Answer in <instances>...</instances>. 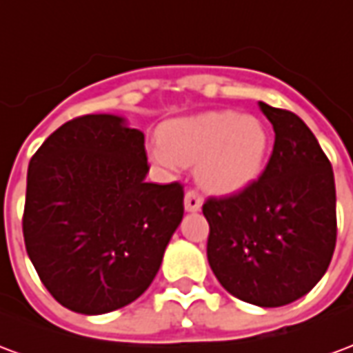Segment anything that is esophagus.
Masks as SVG:
<instances>
[{"label":"esophagus","instance_id":"1","mask_svg":"<svg viewBox=\"0 0 353 353\" xmlns=\"http://www.w3.org/2000/svg\"><path fill=\"white\" fill-rule=\"evenodd\" d=\"M203 207V199L201 195L194 192V190H188L186 195H184V208L188 212H197L199 208Z\"/></svg>","mask_w":353,"mask_h":353}]
</instances>
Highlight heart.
<instances>
[{"instance_id": "obj_1", "label": "heart", "mask_w": 353, "mask_h": 353, "mask_svg": "<svg viewBox=\"0 0 353 353\" xmlns=\"http://www.w3.org/2000/svg\"><path fill=\"white\" fill-rule=\"evenodd\" d=\"M271 148V130L261 118L208 110L167 123L154 158L165 167L195 165L205 190L235 194L258 182Z\"/></svg>"}]
</instances>
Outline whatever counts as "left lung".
Instances as JSON below:
<instances>
[{
    "mask_svg": "<svg viewBox=\"0 0 353 353\" xmlns=\"http://www.w3.org/2000/svg\"><path fill=\"white\" fill-rule=\"evenodd\" d=\"M274 130L265 173L228 197H208L207 258L236 299L284 307L327 271L336 243L335 176L327 156L297 114L259 101Z\"/></svg>",
    "mask_w": 353,
    "mask_h": 353,
    "instance_id": "1",
    "label": "left lung"
}]
</instances>
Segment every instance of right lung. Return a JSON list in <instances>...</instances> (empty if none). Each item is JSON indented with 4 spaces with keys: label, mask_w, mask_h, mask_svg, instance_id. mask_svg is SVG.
Returning a JSON list of instances; mask_svg holds the SVG:
<instances>
[{
    "label": "right lung",
    "mask_w": 353,
    "mask_h": 353,
    "mask_svg": "<svg viewBox=\"0 0 353 353\" xmlns=\"http://www.w3.org/2000/svg\"><path fill=\"white\" fill-rule=\"evenodd\" d=\"M143 131L117 114L69 120L28 167L22 231L54 299L79 314L130 305L158 274L184 216L179 182H146Z\"/></svg>",
    "instance_id": "1"
}]
</instances>
